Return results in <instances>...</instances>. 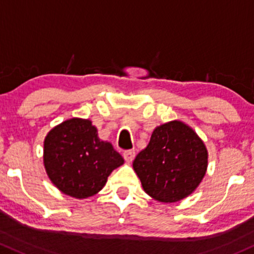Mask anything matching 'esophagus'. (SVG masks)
Here are the masks:
<instances>
[{
  "label": "esophagus",
  "mask_w": 254,
  "mask_h": 254,
  "mask_svg": "<svg viewBox=\"0 0 254 254\" xmlns=\"http://www.w3.org/2000/svg\"><path fill=\"white\" fill-rule=\"evenodd\" d=\"M124 157L127 162H132L135 157V151L134 150H127V151L124 152Z\"/></svg>",
  "instance_id": "1"
}]
</instances>
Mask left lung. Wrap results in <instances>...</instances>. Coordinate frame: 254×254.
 I'll return each instance as SVG.
<instances>
[{"label":"left lung","instance_id":"8db88e82","mask_svg":"<svg viewBox=\"0 0 254 254\" xmlns=\"http://www.w3.org/2000/svg\"><path fill=\"white\" fill-rule=\"evenodd\" d=\"M208 151L191 127L174 120L157 126L133 161L144 191L160 202L188 197L202 182Z\"/></svg>","mask_w":254,"mask_h":254}]
</instances>
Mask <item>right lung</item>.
<instances>
[{"instance_id": "obj_1", "label": "right lung", "mask_w": 254, "mask_h": 254, "mask_svg": "<svg viewBox=\"0 0 254 254\" xmlns=\"http://www.w3.org/2000/svg\"><path fill=\"white\" fill-rule=\"evenodd\" d=\"M124 162L111 143L99 139L91 120H66L52 128L43 143L48 178L63 193L75 198L99 192L111 172Z\"/></svg>"}]
</instances>
